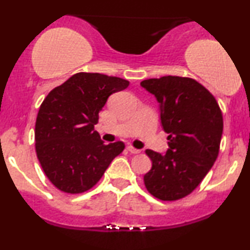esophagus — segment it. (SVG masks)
Listing matches in <instances>:
<instances>
[{"label":"esophagus","mask_w":250,"mask_h":250,"mask_svg":"<svg viewBox=\"0 0 250 250\" xmlns=\"http://www.w3.org/2000/svg\"><path fill=\"white\" fill-rule=\"evenodd\" d=\"M127 149L129 150V153H131V154H139V153H141V149L134 148L133 146H128Z\"/></svg>","instance_id":"esophagus-1"}]
</instances>
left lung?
<instances>
[{"mask_svg":"<svg viewBox=\"0 0 250 250\" xmlns=\"http://www.w3.org/2000/svg\"><path fill=\"white\" fill-rule=\"evenodd\" d=\"M141 87L159 102L169 146L166 154L146 150L153 162L143 176L146 188L156 199L180 200L200 185L216 161L222 113L215 97L189 77L149 79L141 82Z\"/></svg>","mask_w":250,"mask_h":250,"instance_id":"obj_1","label":"left lung"}]
</instances>
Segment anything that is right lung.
<instances>
[{
    "label": "right lung",
    "mask_w": 250,
    "mask_h": 250,
    "mask_svg": "<svg viewBox=\"0 0 250 250\" xmlns=\"http://www.w3.org/2000/svg\"><path fill=\"white\" fill-rule=\"evenodd\" d=\"M129 85L127 80L99 73H77L54 88L40 107L35 125L37 159L57 189L87 191L125 149L104 145L94 125L108 97Z\"/></svg>",
    "instance_id": "right-lung-1"
}]
</instances>
